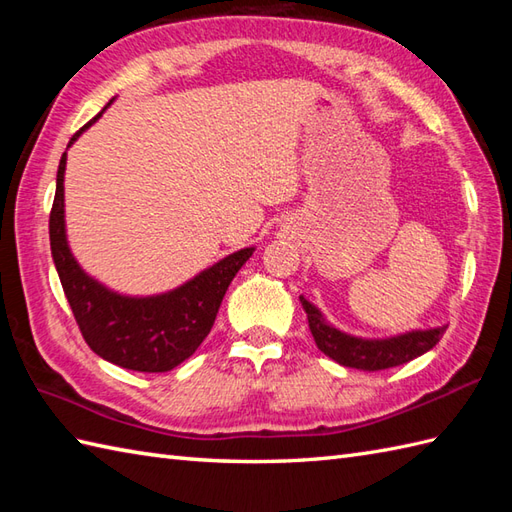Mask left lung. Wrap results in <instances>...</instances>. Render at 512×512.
I'll return each instance as SVG.
<instances>
[{
    "instance_id": "left-lung-1",
    "label": "left lung",
    "mask_w": 512,
    "mask_h": 512,
    "mask_svg": "<svg viewBox=\"0 0 512 512\" xmlns=\"http://www.w3.org/2000/svg\"><path fill=\"white\" fill-rule=\"evenodd\" d=\"M299 301L308 314L310 332L319 350L339 365L367 369V372L413 361V358L429 352L431 347H436L444 330H447V325H436V328L407 330L391 336H374V339L372 336H356L332 325L325 319V314L303 295Z\"/></svg>"
}]
</instances>
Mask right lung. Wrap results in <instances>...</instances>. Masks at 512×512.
<instances>
[{"label": "right lung", "mask_w": 512, "mask_h": 512, "mask_svg": "<svg viewBox=\"0 0 512 512\" xmlns=\"http://www.w3.org/2000/svg\"><path fill=\"white\" fill-rule=\"evenodd\" d=\"M112 103L114 99L105 110ZM103 112L70 138L68 149L85 129L99 121ZM68 149L63 151L57 171V193L50 213V250L83 339L96 354L118 367L149 374L169 372L187 361L211 332L228 286L255 253V246L235 250L178 288L158 295H123L107 288L85 273L68 242L63 187Z\"/></svg>", "instance_id": "1"}]
</instances>
